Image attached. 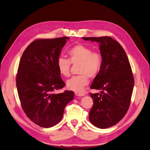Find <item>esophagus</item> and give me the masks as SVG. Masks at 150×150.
<instances>
[{"label":"esophagus","instance_id":"obj_1","mask_svg":"<svg viewBox=\"0 0 150 150\" xmlns=\"http://www.w3.org/2000/svg\"><path fill=\"white\" fill-rule=\"evenodd\" d=\"M75 94L76 96H84L85 95L84 93H80V92H75Z\"/></svg>","mask_w":150,"mask_h":150}]
</instances>
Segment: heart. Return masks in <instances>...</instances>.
<instances>
[{"label": "heart", "instance_id": "b5f03b06", "mask_svg": "<svg viewBox=\"0 0 150 150\" xmlns=\"http://www.w3.org/2000/svg\"><path fill=\"white\" fill-rule=\"evenodd\" d=\"M69 59L63 57L58 58L57 67L59 73L64 76L70 74L71 64L80 63L79 75L74 76L67 80V86L69 90L81 92L89 83V78L93 79L100 71L103 65V57L99 52L93 51L91 48L76 44L68 50Z\"/></svg>", "mask_w": 150, "mask_h": 150}]
</instances>
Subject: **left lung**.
I'll return each instance as SVG.
<instances>
[{
	"mask_svg": "<svg viewBox=\"0 0 150 150\" xmlns=\"http://www.w3.org/2000/svg\"><path fill=\"white\" fill-rule=\"evenodd\" d=\"M82 38L100 45L103 65L90 88L101 91L90 93L93 105L89 120L96 127L107 128L118 123L128 112L134 87L132 68L123 48L112 37Z\"/></svg>",
	"mask_w": 150,
	"mask_h": 150,
	"instance_id": "left-lung-1",
	"label": "left lung"
}]
</instances>
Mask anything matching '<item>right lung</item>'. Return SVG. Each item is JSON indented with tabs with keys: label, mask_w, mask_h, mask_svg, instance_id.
Instances as JSON below:
<instances>
[{
	"label": "right lung",
	"mask_w": 150,
	"mask_h": 150,
	"mask_svg": "<svg viewBox=\"0 0 150 150\" xmlns=\"http://www.w3.org/2000/svg\"><path fill=\"white\" fill-rule=\"evenodd\" d=\"M69 37L37 39L23 52L19 62L16 86L23 112L36 125L50 128L63 118L74 92L54 91L64 87L57 60Z\"/></svg>",
	"instance_id": "1"
}]
</instances>
